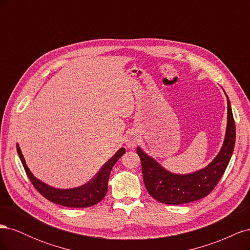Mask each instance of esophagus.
Instances as JSON below:
<instances>
[{"instance_id":"esophagus-1","label":"esophagus","mask_w":250,"mask_h":250,"mask_svg":"<svg viewBox=\"0 0 250 250\" xmlns=\"http://www.w3.org/2000/svg\"><path fill=\"white\" fill-rule=\"evenodd\" d=\"M139 142V138L134 131H129L125 137V144L128 148H134Z\"/></svg>"}]
</instances>
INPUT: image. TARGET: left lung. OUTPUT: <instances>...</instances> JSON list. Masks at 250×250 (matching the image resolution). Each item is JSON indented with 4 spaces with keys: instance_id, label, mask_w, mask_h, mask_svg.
I'll use <instances>...</instances> for the list:
<instances>
[{
    "instance_id": "1",
    "label": "left lung",
    "mask_w": 250,
    "mask_h": 250,
    "mask_svg": "<svg viewBox=\"0 0 250 250\" xmlns=\"http://www.w3.org/2000/svg\"><path fill=\"white\" fill-rule=\"evenodd\" d=\"M226 96V94H225ZM228 98V125L220 152L206 168L188 174H174L147 155L138 147L137 152L142 163L144 184L154 199L166 204H184L199 200L214 190L230 161L236 142L230 102Z\"/></svg>"
}]
</instances>
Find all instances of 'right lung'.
I'll return each instance as SVG.
<instances>
[{
  "label": "right lung",
  "instance_id": "obj_1",
  "mask_svg": "<svg viewBox=\"0 0 250 250\" xmlns=\"http://www.w3.org/2000/svg\"><path fill=\"white\" fill-rule=\"evenodd\" d=\"M17 150L27 175L36 190L49 201L67 208H88L100 202L107 193L109 174L112 167L119 158L125 153V148L119 149L117 153L102 166L97 175L87 184L73 188H56L37 179L26 165L19 144H17Z\"/></svg>",
  "mask_w": 250,
  "mask_h": 250
}]
</instances>
